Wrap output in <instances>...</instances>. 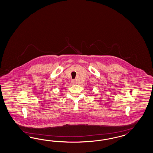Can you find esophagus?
I'll return each mask as SVG.
<instances>
[{"label":"esophagus","mask_w":153,"mask_h":153,"mask_svg":"<svg viewBox=\"0 0 153 153\" xmlns=\"http://www.w3.org/2000/svg\"><path fill=\"white\" fill-rule=\"evenodd\" d=\"M71 83L73 84H75L76 83V82L75 80H71Z\"/></svg>","instance_id":"34e87169"}]
</instances>
